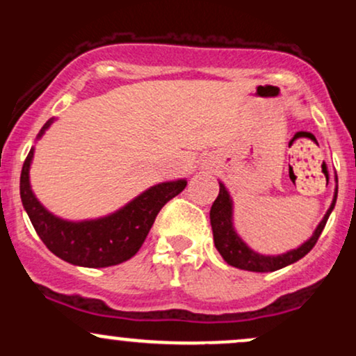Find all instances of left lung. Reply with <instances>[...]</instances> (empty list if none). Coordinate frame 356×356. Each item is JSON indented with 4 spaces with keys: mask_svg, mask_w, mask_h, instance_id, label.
I'll return each instance as SVG.
<instances>
[{
    "mask_svg": "<svg viewBox=\"0 0 356 356\" xmlns=\"http://www.w3.org/2000/svg\"><path fill=\"white\" fill-rule=\"evenodd\" d=\"M338 182V179H337ZM219 195L216 199L214 204L211 207V226H212V234H214V244L218 248L219 254L222 256V259L226 261L231 266L244 269V271H254V273H269L281 269L288 264L296 263L298 259L308 254L309 251L314 248L318 238L321 236L323 229L326 226V220H328L330 214H332L334 202H337L338 195V186L334 191V199L330 206L328 212L325 214V218L320 222V226L316 227L314 234L306 241L305 244H301L298 249L288 251L286 254L280 256H264L259 252H254L252 249H249L246 244L243 243V239L236 234L234 227H232V202L229 199L224 184H219Z\"/></svg>",
    "mask_w": 356,
    "mask_h": 356,
    "instance_id": "obj_1",
    "label": "left lung"
}]
</instances>
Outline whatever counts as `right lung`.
Returning <instances> with one entry per match:
<instances>
[{
	"label": "right lung",
	"mask_w": 356,
	"mask_h": 356,
	"mask_svg": "<svg viewBox=\"0 0 356 356\" xmlns=\"http://www.w3.org/2000/svg\"><path fill=\"white\" fill-rule=\"evenodd\" d=\"M50 124L51 120L44 124L38 137H42L44 129H48ZM31 159H33V149L24 159L22 177H19V194L28 218L44 246L60 259L76 266H115L136 256L144 244L159 211L170 199L181 194L187 186L184 179L157 184L108 218L85 220V222H68L55 218L36 201L28 177Z\"/></svg>",
	"instance_id": "1"
}]
</instances>
